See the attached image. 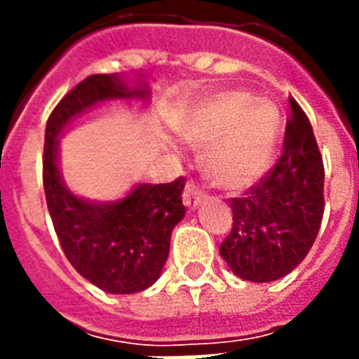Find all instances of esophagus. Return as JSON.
<instances>
[{"instance_id": "1", "label": "esophagus", "mask_w": 359, "mask_h": 359, "mask_svg": "<svg viewBox=\"0 0 359 359\" xmlns=\"http://www.w3.org/2000/svg\"><path fill=\"white\" fill-rule=\"evenodd\" d=\"M207 197V194H205V190H203L201 186L197 184V182H194V180H190L188 184H186L184 188V205L188 208H197L199 205H201V201Z\"/></svg>"}]
</instances>
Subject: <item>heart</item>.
<instances>
[{"label":"heart","instance_id":"obj_1","mask_svg":"<svg viewBox=\"0 0 359 359\" xmlns=\"http://www.w3.org/2000/svg\"><path fill=\"white\" fill-rule=\"evenodd\" d=\"M253 102L250 93H219L196 104L180 123L190 143L210 147L208 173L231 190L255 184L272 162L278 114L268 104Z\"/></svg>","mask_w":359,"mask_h":359}]
</instances>
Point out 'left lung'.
<instances>
[{"instance_id":"left-lung-1","label":"left lung","mask_w":359,"mask_h":359,"mask_svg":"<svg viewBox=\"0 0 359 359\" xmlns=\"http://www.w3.org/2000/svg\"><path fill=\"white\" fill-rule=\"evenodd\" d=\"M283 151L259 182L231 197L233 227L219 253L242 279L266 283L294 270L324 216V163L309 117L289 98Z\"/></svg>"}]
</instances>
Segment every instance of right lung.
Masks as SVG:
<instances>
[{
  "label": "right lung",
  "mask_w": 359,
  "mask_h": 359,
  "mask_svg": "<svg viewBox=\"0 0 359 359\" xmlns=\"http://www.w3.org/2000/svg\"><path fill=\"white\" fill-rule=\"evenodd\" d=\"M130 93L117 76L93 74L70 89L48 117L42 182L53 229L69 262L98 289L132 294L151 287L168 261L171 231L184 218V177L168 184H140L115 203L83 201L59 179L57 140L65 124L95 104Z\"/></svg>",
  "instance_id": "add662e5"
}]
</instances>
